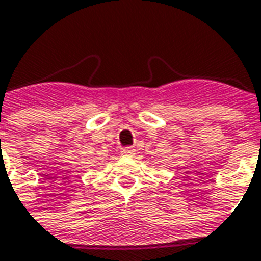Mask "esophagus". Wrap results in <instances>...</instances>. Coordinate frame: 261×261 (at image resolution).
Instances as JSON below:
<instances>
[{
	"mask_svg": "<svg viewBox=\"0 0 261 261\" xmlns=\"http://www.w3.org/2000/svg\"><path fill=\"white\" fill-rule=\"evenodd\" d=\"M135 149L134 147H125V149H122L121 154L123 157H134L135 156Z\"/></svg>",
	"mask_w": 261,
	"mask_h": 261,
	"instance_id": "esophagus-1",
	"label": "esophagus"
}]
</instances>
